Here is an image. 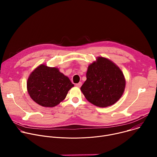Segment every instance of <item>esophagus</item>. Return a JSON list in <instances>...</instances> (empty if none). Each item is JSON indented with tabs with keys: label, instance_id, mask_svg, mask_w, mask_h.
Returning a JSON list of instances; mask_svg holds the SVG:
<instances>
[{
	"label": "esophagus",
	"instance_id": "1",
	"mask_svg": "<svg viewBox=\"0 0 157 157\" xmlns=\"http://www.w3.org/2000/svg\"><path fill=\"white\" fill-rule=\"evenodd\" d=\"M81 86H82V82H79L76 84V86L78 87H80Z\"/></svg>",
	"mask_w": 157,
	"mask_h": 157
}]
</instances>
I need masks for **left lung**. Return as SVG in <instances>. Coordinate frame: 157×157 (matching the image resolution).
<instances>
[{"label":"left lung","instance_id":"obj_1","mask_svg":"<svg viewBox=\"0 0 157 157\" xmlns=\"http://www.w3.org/2000/svg\"><path fill=\"white\" fill-rule=\"evenodd\" d=\"M81 90L86 99L100 107L110 106L122 97L125 79L119 67L108 58L98 56L88 66Z\"/></svg>","mask_w":157,"mask_h":157}]
</instances>
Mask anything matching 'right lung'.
Returning <instances> with one entry per match:
<instances>
[{
  "mask_svg": "<svg viewBox=\"0 0 157 157\" xmlns=\"http://www.w3.org/2000/svg\"><path fill=\"white\" fill-rule=\"evenodd\" d=\"M74 86L68 77L56 67L39 65L30 73L27 88L32 99L43 107H53L66 97Z\"/></svg>",
  "mask_w": 157,
  "mask_h": 157,
  "instance_id": "right-lung-1",
  "label": "right lung"
}]
</instances>
